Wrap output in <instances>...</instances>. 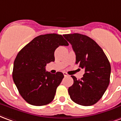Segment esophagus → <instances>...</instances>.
Segmentation results:
<instances>
[{"label":"esophagus","instance_id":"34e87169","mask_svg":"<svg viewBox=\"0 0 121 121\" xmlns=\"http://www.w3.org/2000/svg\"><path fill=\"white\" fill-rule=\"evenodd\" d=\"M63 74H64V77H68V76H69V75H68V74L66 72H63Z\"/></svg>","mask_w":121,"mask_h":121}]
</instances>
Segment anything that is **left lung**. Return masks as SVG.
I'll return each mask as SVG.
<instances>
[{
	"instance_id": "8db88e82",
	"label": "left lung",
	"mask_w": 121,
	"mask_h": 121,
	"mask_svg": "<svg viewBox=\"0 0 121 121\" xmlns=\"http://www.w3.org/2000/svg\"><path fill=\"white\" fill-rule=\"evenodd\" d=\"M63 36L72 46L76 55L75 63L85 70L81 79L71 76L73 84L68 88L70 98L79 105H93L101 99L109 85L110 62L102 48L88 36L79 33Z\"/></svg>"
}]
</instances>
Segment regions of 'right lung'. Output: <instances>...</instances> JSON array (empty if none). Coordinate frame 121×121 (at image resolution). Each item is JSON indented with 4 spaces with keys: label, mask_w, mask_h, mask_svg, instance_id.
I'll return each instance as SVG.
<instances>
[{
    "label": "right lung",
    "mask_w": 121,
    "mask_h": 121,
    "mask_svg": "<svg viewBox=\"0 0 121 121\" xmlns=\"http://www.w3.org/2000/svg\"><path fill=\"white\" fill-rule=\"evenodd\" d=\"M68 45L61 35L50 33L34 38L18 52L14 61L13 79L27 103L44 106L53 100L64 75L60 71L55 74L46 71L45 67L55 61L57 48Z\"/></svg>",
    "instance_id": "obj_1"
}]
</instances>
